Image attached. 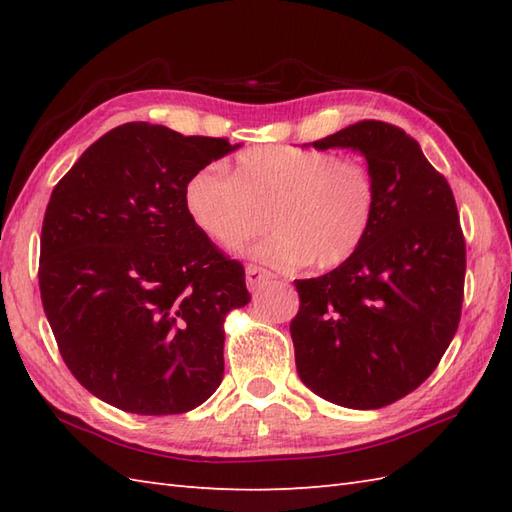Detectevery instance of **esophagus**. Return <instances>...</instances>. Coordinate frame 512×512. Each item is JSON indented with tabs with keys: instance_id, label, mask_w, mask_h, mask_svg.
Segmentation results:
<instances>
[{
	"instance_id": "1",
	"label": "esophagus",
	"mask_w": 512,
	"mask_h": 512,
	"mask_svg": "<svg viewBox=\"0 0 512 512\" xmlns=\"http://www.w3.org/2000/svg\"><path fill=\"white\" fill-rule=\"evenodd\" d=\"M270 279H273V275H270L268 270H264V268L253 266V264L246 268V286H248V290H259Z\"/></svg>"
}]
</instances>
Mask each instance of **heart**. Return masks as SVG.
<instances>
[{
	"mask_svg": "<svg viewBox=\"0 0 512 512\" xmlns=\"http://www.w3.org/2000/svg\"><path fill=\"white\" fill-rule=\"evenodd\" d=\"M376 180L358 160L286 145L237 154L226 176L198 169L182 189L184 213L220 248H237L262 226L250 255L277 270H330L363 246L376 217Z\"/></svg>",
	"mask_w": 512,
	"mask_h": 512,
	"instance_id": "obj_1",
	"label": "heart"
}]
</instances>
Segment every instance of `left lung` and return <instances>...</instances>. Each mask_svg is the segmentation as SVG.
I'll use <instances>...</instances> for the list:
<instances>
[{
    "instance_id": "obj_1",
    "label": "left lung",
    "mask_w": 512,
    "mask_h": 512,
    "mask_svg": "<svg viewBox=\"0 0 512 512\" xmlns=\"http://www.w3.org/2000/svg\"><path fill=\"white\" fill-rule=\"evenodd\" d=\"M312 147L358 151L378 198L363 246L332 273L295 281L297 372L334 405L380 409L433 374L458 330L466 273L458 206L400 127L361 121Z\"/></svg>"
}]
</instances>
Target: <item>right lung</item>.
<instances>
[{
	"label": "right lung",
	"mask_w": 512,
	"mask_h": 512,
	"mask_svg": "<svg viewBox=\"0 0 512 512\" xmlns=\"http://www.w3.org/2000/svg\"><path fill=\"white\" fill-rule=\"evenodd\" d=\"M239 145L125 123L83 151L41 226L39 290L65 365L112 407L171 416L224 376V319L244 268L184 213V182Z\"/></svg>",
	"instance_id": "add662e5"
}]
</instances>
